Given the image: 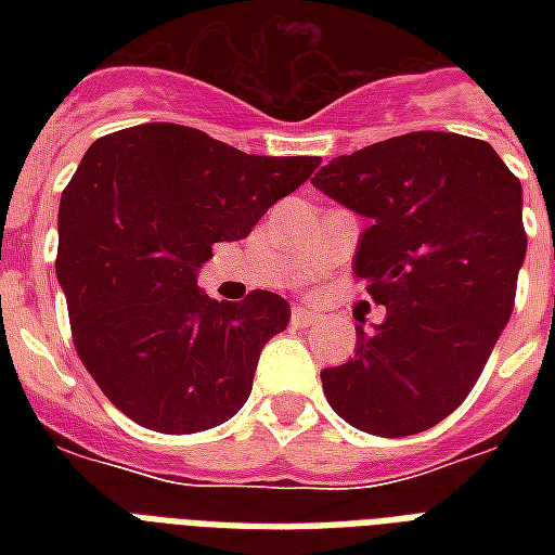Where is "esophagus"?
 <instances>
[{
    "label": "esophagus",
    "instance_id": "34e87169",
    "mask_svg": "<svg viewBox=\"0 0 555 555\" xmlns=\"http://www.w3.org/2000/svg\"><path fill=\"white\" fill-rule=\"evenodd\" d=\"M291 320H294V325H311V322H317V311L305 308V305H294V311H291Z\"/></svg>",
    "mask_w": 555,
    "mask_h": 555
}]
</instances>
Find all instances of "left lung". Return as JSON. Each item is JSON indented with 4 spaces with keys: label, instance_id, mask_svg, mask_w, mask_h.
<instances>
[{
    "label": "left lung",
    "instance_id": "1",
    "mask_svg": "<svg viewBox=\"0 0 555 555\" xmlns=\"http://www.w3.org/2000/svg\"><path fill=\"white\" fill-rule=\"evenodd\" d=\"M313 186L371 218L354 276L386 305L383 325H357L354 360L322 371V391L369 435L431 429L473 391L516 305L521 181L487 141L409 132L339 155Z\"/></svg>",
    "mask_w": 555,
    "mask_h": 555
}]
</instances>
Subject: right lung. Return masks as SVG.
Returning <instances> with one entry per match:
<instances>
[{
    "instance_id": "1",
    "label": "right lung",
    "mask_w": 555,
    "mask_h": 555,
    "mask_svg": "<svg viewBox=\"0 0 555 555\" xmlns=\"http://www.w3.org/2000/svg\"><path fill=\"white\" fill-rule=\"evenodd\" d=\"M313 155H247L178 124L98 138L60 198L56 279L74 348L103 395L164 435L230 421L291 305L270 291L216 302L195 282L212 244L238 242L311 178Z\"/></svg>"
}]
</instances>
